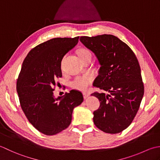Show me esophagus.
<instances>
[{
    "mask_svg": "<svg viewBox=\"0 0 160 160\" xmlns=\"http://www.w3.org/2000/svg\"><path fill=\"white\" fill-rule=\"evenodd\" d=\"M83 98H84V99H86V98H88V96L90 95V93L85 92L83 93Z\"/></svg>",
    "mask_w": 160,
    "mask_h": 160,
    "instance_id": "1",
    "label": "esophagus"
}]
</instances>
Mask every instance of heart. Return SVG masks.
I'll return each instance as SVG.
<instances>
[{
	"instance_id": "obj_1",
	"label": "heart",
	"mask_w": 160,
	"mask_h": 160,
	"mask_svg": "<svg viewBox=\"0 0 160 160\" xmlns=\"http://www.w3.org/2000/svg\"><path fill=\"white\" fill-rule=\"evenodd\" d=\"M78 54L81 59H83L84 58L88 57H92L90 51L86 48H81L78 51ZM92 81V77L89 75H83L78 76L72 81L70 85L71 87L74 89L78 90L84 91L86 90Z\"/></svg>"
}]
</instances>
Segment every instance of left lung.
Listing matches in <instances>:
<instances>
[{"mask_svg":"<svg viewBox=\"0 0 160 160\" xmlns=\"http://www.w3.org/2000/svg\"><path fill=\"white\" fill-rule=\"evenodd\" d=\"M80 41L95 54L100 65L93 86L110 93L91 94L100 102L93 112L94 123L106 133L122 132L134 119L144 92L138 58L115 36L81 37Z\"/></svg>","mask_w":160,"mask_h":160,"instance_id":"left-lung-1","label":"left lung"}]
</instances>
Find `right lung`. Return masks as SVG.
<instances>
[{
    "instance_id": "right-lung-1",
    "label": "right lung",
    "mask_w": 160,
    "mask_h": 160,
    "mask_svg": "<svg viewBox=\"0 0 160 160\" xmlns=\"http://www.w3.org/2000/svg\"><path fill=\"white\" fill-rule=\"evenodd\" d=\"M79 38H52L32 49L22 63L16 83L21 108L31 124L46 135L67 128L74 108L83 101L78 90L57 98L53 92L55 81L62 77L63 57L75 47Z\"/></svg>"
}]
</instances>
